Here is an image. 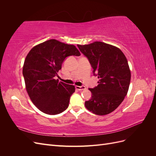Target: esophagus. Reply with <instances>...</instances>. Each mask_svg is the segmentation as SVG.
Returning a JSON list of instances; mask_svg holds the SVG:
<instances>
[{"label": "esophagus", "mask_w": 156, "mask_h": 156, "mask_svg": "<svg viewBox=\"0 0 156 156\" xmlns=\"http://www.w3.org/2000/svg\"><path fill=\"white\" fill-rule=\"evenodd\" d=\"M75 88H76L77 90H85L86 89V87L84 86H75Z\"/></svg>", "instance_id": "esophagus-1"}]
</instances>
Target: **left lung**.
<instances>
[{"label": "left lung", "mask_w": 156, "mask_h": 156, "mask_svg": "<svg viewBox=\"0 0 156 156\" xmlns=\"http://www.w3.org/2000/svg\"><path fill=\"white\" fill-rule=\"evenodd\" d=\"M86 56L97 75L98 85L89 88L92 94L84 105L97 115H106L114 111L124 100L131 80V72L127 58L116 47L101 41L88 45H77Z\"/></svg>", "instance_id": "left-lung-1"}]
</instances>
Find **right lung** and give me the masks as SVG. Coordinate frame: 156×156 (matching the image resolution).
I'll return each mask as SVG.
<instances>
[{"instance_id":"1","label":"right lung","mask_w":156,"mask_h":156,"mask_svg":"<svg viewBox=\"0 0 156 156\" xmlns=\"http://www.w3.org/2000/svg\"><path fill=\"white\" fill-rule=\"evenodd\" d=\"M80 56L76 47L55 39L32 48L26 56L23 68L25 87L31 101L45 114H60L68 107L75 86L55 79L69 56Z\"/></svg>"}]
</instances>
